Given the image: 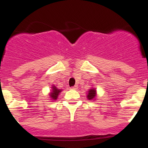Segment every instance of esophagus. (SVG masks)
Listing matches in <instances>:
<instances>
[{
	"label": "esophagus",
	"mask_w": 148,
	"mask_h": 148,
	"mask_svg": "<svg viewBox=\"0 0 148 148\" xmlns=\"http://www.w3.org/2000/svg\"><path fill=\"white\" fill-rule=\"evenodd\" d=\"M77 88H78V86L77 85H75V86H73V87H72V89H73V90H76Z\"/></svg>",
	"instance_id": "obj_1"
}]
</instances>
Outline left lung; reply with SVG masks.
<instances>
[{
  "instance_id": "1",
  "label": "left lung",
  "mask_w": 148,
  "mask_h": 148,
  "mask_svg": "<svg viewBox=\"0 0 148 148\" xmlns=\"http://www.w3.org/2000/svg\"><path fill=\"white\" fill-rule=\"evenodd\" d=\"M95 97V89H91L88 91V95H87V99L89 100L93 99Z\"/></svg>"
}]
</instances>
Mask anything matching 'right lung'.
I'll return each mask as SVG.
<instances>
[{
    "label": "right lung",
    "instance_id": "1",
    "mask_svg": "<svg viewBox=\"0 0 148 148\" xmlns=\"http://www.w3.org/2000/svg\"><path fill=\"white\" fill-rule=\"evenodd\" d=\"M61 90H58V89L56 88L55 86H53V91H52V92H51V94H50L51 98H52L53 100H56V99H57L58 94H59V92H61Z\"/></svg>",
    "mask_w": 148,
    "mask_h": 148
}]
</instances>
